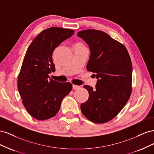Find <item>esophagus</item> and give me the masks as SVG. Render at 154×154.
Instances as JSON below:
<instances>
[{
	"instance_id": "obj_1",
	"label": "esophagus",
	"mask_w": 154,
	"mask_h": 154,
	"mask_svg": "<svg viewBox=\"0 0 154 154\" xmlns=\"http://www.w3.org/2000/svg\"><path fill=\"white\" fill-rule=\"evenodd\" d=\"M79 88H80V86H78V85H72V88H73L74 90L78 89Z\"/></svg>"
}]
</instances>
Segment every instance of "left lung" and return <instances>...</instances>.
I'll return each instance as SVG.
<instances>
[{
  "label": "left lung",
  "mask_w": 154,
  "mask_h": 154,
  "mask_svg": "<svg viewBox=\"0 0 154 154\" xmlns=\"http://www.w3.org/2000/svg\"><path fill=\"white\" fill-rule=\"evenodd\" d=\"M88 45V71L96 73V88L84 85L88 99L82 103V112L96 123L108 122L123 109L132 92V66L125 46L106 32L87 29L78 32Z\"/></svg>",
  "instance_id": "8db88e82"
}]
</instances>
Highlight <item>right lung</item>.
<instances>
[{"instance_id":"add662e5","label":"right lung","mask_w":154,"mask_h":154,"mask_svg":"<svg viewBox=\"0 0 154 154\" xmlns=\"http://www.w3.org/2000/svg\"><path fill=\"white\" fill-rule=\"evenodd\" d=\"M74 32L69 29L50 27L37 35L27 48L17 86L23 105L36 119L45 120L54 116L64 97L72 90L71 83L49 79L48 74L55 71L53 51Z\"/></svg>"}]
</instances>
